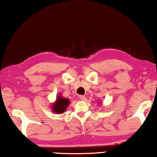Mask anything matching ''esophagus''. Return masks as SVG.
Instances as JSON below:
<instances>
[{
	"instance_id": "34e87169",
	"label": "esophagus",
	"mask_w": 157,
	"mask_h": 157,
	"mask_svg": "<svg viewBox=\"0 0 157 157\" xmlns=\"http://www.w3.org/2000/svg\"><path fill=\"white\" fill-rule=\"evenodd\" d=\"M79 98H80V99L82 100V101H83V100H85V98H86V97L84 96V95H80V96H79Z\"/></svg>"
}]
</instances>
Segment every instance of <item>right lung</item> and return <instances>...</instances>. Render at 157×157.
<instances>
[{"label": "right lung", "mask_w": 157, "mask_h": 157, "mask_svg": "<svg viewBox=\"0 0 157 157\" xmlns=\"http://www.w3.org/2000/svg\"><path fill=\"white\" fill-rule=\"evenodd\" d=\"M69 99L63 98L59 95L56 98V101L52 105V110L53 112L57 113V114H59V113L62 114V113H64L67 106L69 105Z\"/></svg>", "instance_id": "right-lung-1"}]
</instances>
